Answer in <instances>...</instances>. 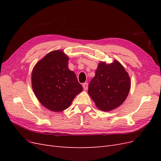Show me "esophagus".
Wrapping results in <instances>:
<instances>
[{"mask_svg": "<svg viewBox=\"0 0 161 161\" xmlns=\"http://www.w3.org/2000/svg\"><path fill=\"white\" fill-rule=\"evenodd\" d=\"M82 86H83V89L85 90H87V89H88V86H89V85L87 82H85V83L82 84Z\"/></svg>", "mask_w": 161, "mask_h": 161, "instance_id": "obj_1", "label": "esophagus"}]
</instances>
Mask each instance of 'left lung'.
Wrapping results in <instances>:
<instances>
[{
	"instance_id": "8db88e82",
	"label": "left lung",
	"mask_w": 161,
	"mask_h": 161,
	"mask_svg": "<svg viewBox=\"0 0 161 161\" xmlns=\"http://www.w3.org/2000/svg\"><path fill=\"white\" fill-rule=\"evenodd\" d=\"M130 85L128 72L119 62L115 60L109 64L101 62L90 82L88 92L97 108L108 111L124 103Z\"/></svg>"
}]
</instances>
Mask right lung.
Here are the masks:
<instances>
[{"instance_id": "obj_1", "label": "right lung", "mask_w": 161, "mask_h": 161, "mask_svg": "<svg viewBox=\"0 0 161 161\" xmlns=\"http://www.w3.org/2000/svg\"><path fill=\"white\" fill-rule=\"evenodd\" d=\"M69 58L61 50L50 52L33 68V90L40 103L53 111H61L70 105L82 86L68 66Z\"/></svg>"}]
</instances>
